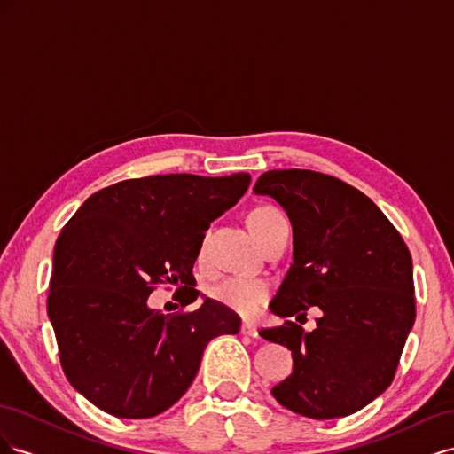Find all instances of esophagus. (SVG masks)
<instances>
[{"instance_id": "obj_1", "label": "esophagus", "mask_w": 454, "mask_h": 454, "mask_svg": "<svg viewBox=\"0 0 454 454\" xmlns=\"http://www.w3.org/2000/svg\"><path fill=\"white\" fill-rule=\"evenodd\" d=\"M242 335H248V337H259V329L254 322H242V327H240Z\"/></svg>"}]
</instances>
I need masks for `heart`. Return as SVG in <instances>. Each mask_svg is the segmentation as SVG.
<instances>
[{
	"label": "heart",
	"mask_w": 454,
	"mask_h": 454,
	"mask_svg": "<svg viewBox=\"0 0 454 454\" xmlns=\"http://www.w3.org/2000/svg\"><path fill=\"white\" fill-rule=\"evenodd\" d=\"M284 215L272 206H259L248 215V227L257 242H263L270 232L284 223ZM210 295L219 305L242 316L255 314L269 295L267 282L248 277H229L210 287Z\"/></svg>",
	"instance_id": "b5f03b06"
}]
</instances>
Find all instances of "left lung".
<instances>
[{"instance_id":"8db88e82","label":"left lung","mask_w":454,"mask_h":454,"mask_svg":"<svg viewBox=\"0 0 454 454\" xmlns=\"http://www.w3.org/2000/svg\"><path fill=\"white\" fill-rule=\"evenodd\" d=\"M286 210L294 261L270 310L305 318L259 335L292 350V375L272 388L286 409L316 420L356 413L394 380L415 324L413 261L407 244L362 191L312 170H270L254 185Z\"/></svg>"}]
</instances>
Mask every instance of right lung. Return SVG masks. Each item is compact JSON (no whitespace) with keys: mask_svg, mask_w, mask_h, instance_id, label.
I'll return each instance as SVG.
<instances>
[{"mask_svg":"<svg viewBox=\"0 0 454 454\" xmlns=\"http://www.w3.org/2000/svg\"><path fill=\"white\" fill-rule=\"evenodd\" d=\"M250 174L136 177L90 195L54 246L47 312L72 387L119 419L172 407L217 335L240 332L237 312L204 299L193 265L204 231L239 202ZM157 283L180 285L183 309L146 307Z\"/></svg>","mask_w":454,"mask_h":454,"instance_id":"obj_1","label":"right lung"}]
</instances>
